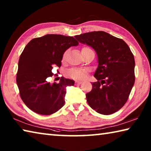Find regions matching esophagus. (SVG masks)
<instances>
[{"label":"esophagus","instance_id":"obj_1","mask_svg":"<svg viewBox=\"0 0 151 151\" xmlns=\"http://www.w3.org/2000/svg\"><path fill=\"white\" fill-rule=\"evenodd\" d=\"M82 83H83L82 81H75V83L76 84V85H81V84H82Z\"/></svg>","mask_w":151,"mask_h":151}]
</instances>
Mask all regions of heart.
Instances as JSON below:
<instances>
[{"instance_id":"1","label":"heart","mask_w":151,"mask_h":151,"mask_svg":"<svg viewBox=\"0 0 151 151\" xmlns=\"http://www.w3.org/2000/svg\"><path fill=\"white\" fill-rule=\"evenodd\" d=\"M83 49H90L88 48H83ZM65 58V54H64L63 57V59L64 60ZM68 76L70 77L73 78L76 80H84L87 76V70L85 68H72L70 69L67 72Z\"/></svg>"}]
</instances>
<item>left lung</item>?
<instances>
[{
    "label": "left lung",
    "instance_id": "8db88e82",
    "mask_svg": "<svg viewBox=\"0 0 151 151\" xmlns=\"http://www.w3.org/2000/svg\"><path fill=\"white\" fill-rule=\"evenodd\" d=\"M79 42L95 50L98 66L92 83L93 89L86 94L92 109L102 114H111L124 105L134 84L135 62L123 40L104 31L76 35Z\"/></svg>",
    "mask_w": 151,
    "mask_h": 151
}]
</instances>
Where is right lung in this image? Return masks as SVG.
Listing matches in <instances>:
<instances>
[{"instance_id":"obj_1","label":"right lung","mask_w":151,"mask_h":151,"mask_svg":"<svg viewBox=\"0 0 151 151\" xmlns=\"http://www.w3.org/2000/svg\"><path fill=\"white\" fill-rule=\"evenodd\" d=\"M73 37L46 35L30 40L19 60L17 83L22 101L33 112L50 115L65 104L66 87L75 81L61 77L58 83L51 84L52 66L60 67L65 51L78 46Z\"/></svg>"}]
</instances>
